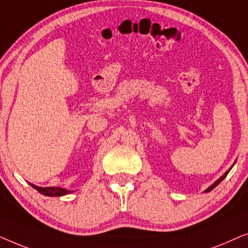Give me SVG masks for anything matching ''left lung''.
Wrapping results in <instances>:
<instances>
[{"label": "left lung", "mask_w": 248, "mask_h": 248, "mask_svg": "<svg viewBox=\"0 0 248 248\" xmlns=\"http://www.w3.org/2000/svg\"><path fill=\"white\" fill-rule=\"evenodd\" d=\"M232 166H233V165H232ZM232 167H230V168L228 169V170H227V171L225 172V174H223V175L221 176V177H220V178L218 179V181H216L215 183H213V184H212L211 186H210V187H209V188H206V189H205V192H210V191H212V189H213V188H215L217 185H219V184H220V183H221V182L223 181V179H225V178H226V176H227V175H228V172L230 171V169H232Z\"/></svg>", "instance_id": "left-lung-1"}]
</instances>
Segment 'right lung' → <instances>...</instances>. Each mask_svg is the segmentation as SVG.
<instances>
[{
	"label": "right lung",
	"instance_id": "right-lung-1",
	"mask_svg": "<svg viewBox=\"0 0 248 248\" xmlns=\"http://www.w3.org/2000/svg\"><path fill=\"white\" fill-rule=\"evenodd\" d=\"M30 185H31L35 189H37L39 193H42L43 195L46 196H63L71 193V191H67V189L62 187H39V186H36L33 184Z\"/></svg>",
	"mask_w": 248,
	"mask_h": 248
}]
</instances>
